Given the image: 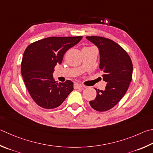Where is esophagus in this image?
<instances>
[{
	"instance_id": "34e87169",
	"label": "esophagus",
	"mask_w": 153,
	"mask_h": 153,
	"mask_svg": "<svg viewBox=\"0 0 153 153\" xmlns=\"http://www.w3.org/2000/svg\"><path fill=\"white\" fill-rule=\"evenodd\" d=\"M82 88V85L81 84H78V83H75L74 84V88L75 89H80Z\"/></svg>"
}]
</instances>
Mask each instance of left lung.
I'll return each mask as SVG.
<instances>
[{"label": "left lung", "instance_id": "left-lung-1", "mask_svg": "<svg viewBox=\"0 0 153 153\" xmlns=\"http://www.w3.org/2000/svg\"><path fill=\"white\" fill-rule=\"evenodd\" d=\"M86 39L99 49V68L107 82L104 90L95 88L97 95L90 104L95 110L104 112L115 106L126 94L132 80V63L126 51L112 40L97 36Z\"/></svg>", "mask_w": 153, "mask_h": 153}]
</instances>
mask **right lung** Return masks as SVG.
I'll return each mask as SVG.
<instances>
[{"label":"right lung","mask_w":153,"mask_h":153,"mask_svg":"<svg viewBox=\"0 0 153 153\" xmlns=\"http://www.w3.org/2000/svg\"><path fill=\"white\" fill-rule=\"evenodd\" d=\"M82 39L51 37L27 47L22 59L21 71L29 94L38 105L53 109L62 104L74 90V83H57L53 77L54 68L62 62L65 53Z\"/></svg>","instance_id":"right-lung-1"}]
</instances>
